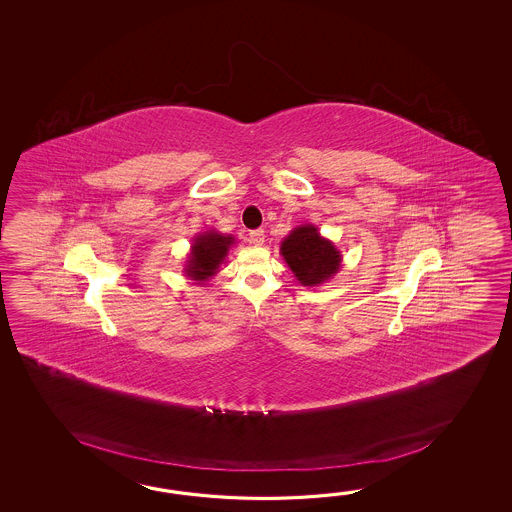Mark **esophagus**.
Instances as JSON below:
<instances>
[{
  "label": "esophagus",
  "mask_w": 512,
  "mask_h": 512,
  "mask_svg": "<svg viewBox=\"0 0 512 512\" xmlns=\"http://www.w3.org/2000/svg\"><path fill=\"white\" fill-rule=\"evenodd\" d=\"M249 238H251V243H254V245H263V241H265V230H263V229L251 230V234H249Z\"/></svg>",
  "instance_id": "1"
}]
</instances>
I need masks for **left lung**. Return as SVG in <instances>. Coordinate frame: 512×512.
<instances>
[{"mask_svg":"<svg viewBox=\"0 0 512 512\" xmlns=\"http://www.w3.org/2000/svg\"><path fill=\"white\" fill-rule=\"evenodd\" d=\"M283 260L296 280L305 287H315L329 280L340 269V252L331 241L320 236L315 225H302L282 241Z\"/></svg>","mask_w":512,"mask_h":512,"instance_id":"left-lung-1","label":"left lung"}]
</instances>
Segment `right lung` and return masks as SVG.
Returning a JSON list of instances; mask_svg holds the SVG:
<instances>
[{
  "instance_id": "right-lung-1",
  "label": "right lung",
  "mask_w": 512,
  "mask_h": 512,
  "mask_svg": "<svg viewBox=\"0 0 512 512\" xmlns=\"http://www.w3.org/2000/svg\"><path fill=\"white\" fill-rule=\"evenodd\" d=\"M232 243V236H223L216 230H208L196 236L190 256L186 260V276L197 283L205 282L210 276H214L225 256L229 254Z\"/></svg>"
}]
</instances>
